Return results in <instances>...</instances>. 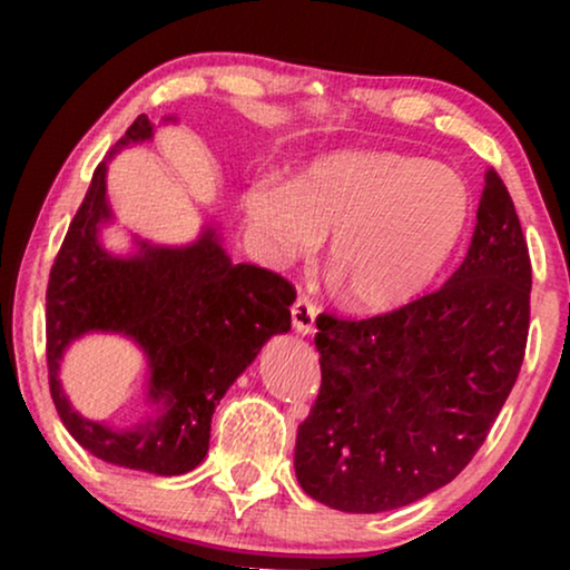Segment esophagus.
Here are the masks:
<instances>
[{
    "instance_id": "1",
    "label": "esophagus",
    "mask_w": 570,
    "mask_h": 570,
    "mask_svg": "<svg viewBox=\"0 0 570 570\" xmlns=\"http://www.w3.org/2000/svg\"><path fill=\"white\" fill-rule=\"evenodd\" d=\"M291 316H293V330L298 334H311L316 330V316H318V308L311 303L306 295H298L291 308Z\"/></svg>"
}]
</instances>
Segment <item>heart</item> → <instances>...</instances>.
Returning a JSON list of instances; mask_svg holds the SVG:
<instances>
[{
	"mask_svg": "<svg viewBox=\"0 0 570 570\" xmlns=\"http://www.w3.org/2000/svg\"><path fill=\"white\" fill-rule=\"evenodd\" d=\"M244 213L264 259H303L330 236L342 298L363 311H394L415 301L454 252L470 191L443 163L342 150L308 163L293 181L254 178Z\"/></svg>",
	"mask_w": 570,
	"mask_h": 570,
	"instance_id": "obj_1",
	"label": "heart"
}]
</instances>
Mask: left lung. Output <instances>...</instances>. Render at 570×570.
<instances>
[{"instance_id":"8db88e82","label":"left lung","mask_w":570,"mask_h":570,"mask_svg":"<svg viewBox=\"0 0 570 570\" xmlns=\"http://www.w3.org/2000/svg\"><path fill=\"white\" fill-rule=\"evenodd\" d=\"M532 264L493 168L470 252L435 293L392 314L318 316L322 389L295 439V478L345 513L402 509L449 485L517 384Z\"/></svg>"}]
</instances>
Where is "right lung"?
Here are the masks:
<instances>
[{
  "instance_id": "right-lung-1",
  "label": "right lung",
  "mask_w": 570,
  "mask_h": 570,
  "mask_svg": "<svg viewBox=\"0 0 570 570\" xmlns=\"http://www.w3.org/2000/svg\"><path fill=\"white\" fill-rule=\"evenodd\" d=\"M153 137L155 124L137 116L92 174L51 267L46 357L53 404L82 449L124 470L174 478L207 456L213 412L233 381L275 334L291 332L295 291L275 272L233 264L215 220L181 246L131 236L127 254L106 248L104 228L116 220L108 163ZM88 333H119L144 353L148 410L135 426L85 419L63 394L60 361Z\"/></svg>"
}]
</instances>
